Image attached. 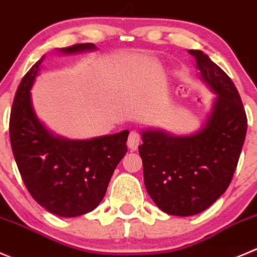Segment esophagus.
<instances>
[{"instance_id":"esophagus-1","label":"esophagus","mask_w":257,"mask_h":257,"mask_svg":"<svg viewBox=\"0 0 257 257\" xmlns=\"http://www.w3.org/2000/svg\"><path fill=\"white\" fill-rule=\"evenodd\" d=\"M139 143H141V134H139V132H137V131H132L131 133H129L128 142H126V144H128L129 148L133 149V151H136V149L138 148Z\"/></svg>"}]
</instances>
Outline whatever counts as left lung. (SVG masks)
<instances>
[{
	"mask_svg": "<svg viewBox=\"0 0 257 257\" xmlns=\"http://www.w3.org/2000/svg\"><path fill=\"white\" fill-rule=\"evenodd\" d=\"M201 78L217 94L206 125L189 137L146 131L139 154L147 192L163 212L193 216L210 207L232 181L247 131L240 94L227 74L200 50Z\"/></svg>",
	"mask_w": 257,
	"mask_h": 257,
	"instance_id": "obj_1",
	"label": "left lung"
}]
</instances>
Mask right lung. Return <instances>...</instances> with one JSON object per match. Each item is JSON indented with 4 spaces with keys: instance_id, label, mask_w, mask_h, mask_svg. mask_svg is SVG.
<instances>
[{
    "instance_id": "1",
    "label": "right lung",
    "mask_w": 257,
    "mask_h": 257,
    "mask_svg": "<svg viewBox=\"0 0 257 257\" xmlns=\"http://www.w3.org/2000/svg\"><path fill=\"white\" fill-rule=\"evenodd\" d=\"M75 44L60 51L94 50ZM42 56L22 78L10 115V141L20 174L35 201L49 212L75 217L94 208L105 196L114 169L125 156L129 131L90 141L52 136L35 115L30 90Z\"/></svg>"
}]
</instances>
